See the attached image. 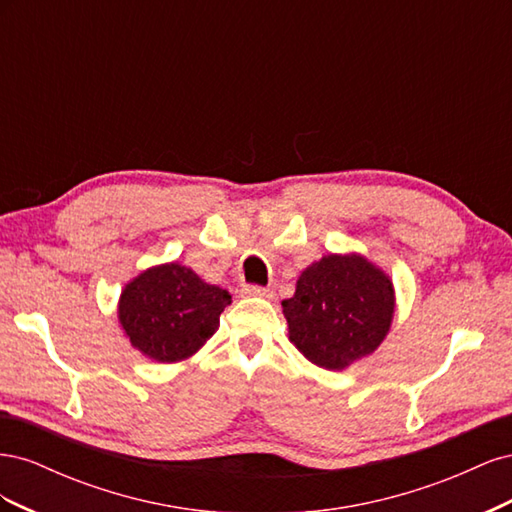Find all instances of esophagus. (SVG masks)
Wrapping results in <instances>:
<instances>
[{
  "label": "esophagus",
  "instance_id": "obj_1",
  "mask_svg": "<svg viewBox=\"0 0 512 512\" xmlns=\"http://www.w3.org/2000/svg\"><path fill=\"white\" fill-rule=\"evenodd\" d=\"M243 297H265V299H273V290L265 288V286H256V284H245L241 288Z\"/></svg>",
  "mask_w": 512,
  "mask_h": 512
}]
</instances>
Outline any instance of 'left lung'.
<instances>
[{"instance_id": "1", "label": "left lung", "mask_w": 512, "mask_h": 512, "mask_svg": "<svg viewBox=\"0 0 512 512\" xmlns=\"http://www.w3.org/2000/svg\"><path fill=\"white\" fill-rule=\"evenodd\" d=\"M288 337L307 361L339 371L374 352L391 329V277L361 254H329L297 280L282 301Z\"/></svg>"}]
</instances>
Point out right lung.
I'll list each match as a JSON object with an SVG mask.
<instances>
[{
  "label": "right lung",
  "mask_w": 512,
  "mask_h": 512,
  "mask_svg": "<svg viewBox=\"0 0 512 512\" xmlns=\"http://www.w3.org/2000/svg\"><path fill=\"white\" fill-rule=\"evenodd\" d=\"M228 290L179 262L138 273L121 290L117 318L130 344L158 363L190 359L218 331Z\"/></svg>",
  "instance_id": "right-lung-1"
}]
</instances>
